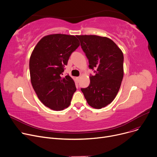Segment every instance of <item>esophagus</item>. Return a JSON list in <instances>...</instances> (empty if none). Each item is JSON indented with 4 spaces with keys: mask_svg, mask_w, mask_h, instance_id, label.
<instances>
[{
    "mask_svg": "<svg viewBox=\"0 0 157 157\" xmlns=\"http://www.w3.org/2000/svg\"><path fill=\"white\" fill-rule=\"evenodd\" d=\"M79 79H80V77H77V78H76V79H77V81H79Z\"/></svg>",
    "mask_w": 157,
    "mask_h": 157,
    "instance_id": "esophagus-1",
    "label": "esophagus"
}]
</instances>
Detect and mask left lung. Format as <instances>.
<instances>
[{
    "label": "left lung",
    "instance_id": "8db88e82",
    "mask_svg": "<svg viewBox=\"0 0 157 157\" xmlns=\"http://www.w3.org/2000/svg\"><path fill=\"white\" fill-rule=\"evenodd\" d=\"M89 61V67L95 69L90 76L88 87L81 88L88 105L95 109L108 105L116 98L124 76V56L113 41L97 35H76Z\"/></svg>",
    "mask_w": 157,
    "mask_h": 157
}]
</instances>
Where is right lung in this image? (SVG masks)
Here are the masks:
<instances>
[{
    "label": "right lung",
    "mask_w": 157,
    "mask_h": 157,
    "mask_svg": "<svg viewBox=\"0 0 157 157\" xmlns=\"http://www.w3.org/2000/svg\"><path fill=\"white\" fill-rule=\"evenodd\" d=\"M79 45L74 35L52 34L41 38L31 53V85L39 100L52 110L60 111L70 105L75 83L69 75H62L72 52Z\"/></svg>",
    "instance_id": "1"
}]
</instances>
